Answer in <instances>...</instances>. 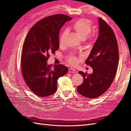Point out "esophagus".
Masks as SVG:
<instances>
[{"label":"esophagus","instance_id":"34e87169","mask_svg":"<svg viewBox=\"0 0 131 131\" xmlns=\"http://www.w3.org/2000/svg\"><path fill=\"white\" fill-rule=\"evenodd\" d=\"M69 73H75V72H76V70H75V69L71 68L69 69Z\"/></svg>","mask_w":131,"mask_h":131}]
</instances>
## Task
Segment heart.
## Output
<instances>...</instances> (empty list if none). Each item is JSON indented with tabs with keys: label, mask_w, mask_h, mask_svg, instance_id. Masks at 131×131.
I'll use <instances>...</instances> for the list:
<instances>
[{
	"label": "heart",
	"mask_w": 131,
	"mask_h": 131,
	"mask_svg": "<svg viewBox=\"0 0 131 131\" xmlns=\"http://www.w3.org/2000/svg\"><path fill=\"white\" fill-rule=\"evenodd\" d=\"M72 28L79 38L81 39H85L89 34V39L92 40L95 37L93 33H91L92 30V25L91 22L88 19L81 18L75 22L72 26ZM66 30L62 33L59 38V44L62 45L64 40V37ZM67 60L69 63L72 65H75L78 62V58L73 53H70L67 57Z\"/></svg>",
	"instance_id": "b5f03b06"
}]
</instances>
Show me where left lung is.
<instances>
[{
  "instance_id": "1",
  "label": "left lung",
  "mask_w": 131,
  "mask_h": 131,
  "mask_svg": "<svg viewBox=\"0 0 131 131\" xmlns=\"http://www.w3.org/2000/svg\"><path fill=\"white\" fill-rule=\"evenodd\" d=\"M99 35L85 63L93 69L89 74L79 72L84 78L78 86L79 94L96 98L108 90L115 77L119 59L118 48L114 31L105 21L98 18Z\"/></svg>"
}]
</instances>
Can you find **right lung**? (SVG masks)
<instances>
[{
	"mask_svg": "<svg viewBox=\"0 0 131 131\" xmlns=\"http://www.w3.org/2000/svg\"><path fill=\"white\" fill-rule=\"evenodd\" d=\"M72 19L57 14L39 21L31 28L23 45L21 70L29 89L39 97H47L57 90V80L67 73L63 64L47 65L50 53L59 49V33L64 23Z\"/></svg>",
	"mask_w": 131,
	"mask_h": 131,
	"instance_id": "1",
	"label": "right lung"
}]
</instances>
